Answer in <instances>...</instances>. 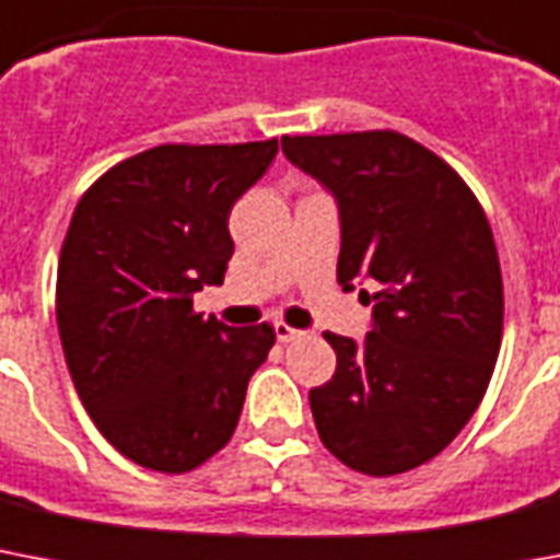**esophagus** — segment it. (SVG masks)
<instances>
[{
	"label": "esophagus",
	"mask_w": 560,
	"mask_h": 560,
	"mask_svg": "<svg viewBox=\"0 0 560 560\" xmlns=\"http://www.w3.org/2000/svg\"><path fill=\"white\" fill-rule=\"evenodd\" d=\"M275 332H277V341H283V343H289V341H298V338H303V329H294V326H289L285 324V320H280V324L275 326Z\"/></svg>",
	"instance_id": "34e87169"
}]
</instances>
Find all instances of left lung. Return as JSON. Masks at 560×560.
Masks as SVG:
<instances>
[{
    "mask_svg": "<svg viewBox=\"0 0 560 560\" xmlns=\"http://www.w3.org/2000/svg\"><path fill=\"white\" fill-rule=\"evenodd\" d=\"M283 153L338 199V283L375 280L366 341L324 332L338 366L308 393L317 436L352 471L405 474L448 448L494 373L503 275L486 210L396 129L283 136Z\"/></svg>",
    "mask_w": 560,
    "mask_h": 560,
    "instance_id": "left-lung-1",
    "label": "left lung"
}]
</instances>
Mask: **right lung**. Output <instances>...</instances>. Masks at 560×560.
<instances>
[{
	"mask_svg": "<svg viewBox=\"0 0 560 560\" xmlns=\"http://www.w3.org/2000/svg\"><path fill=\"white\" fill-rule=\"evenodd\" d=\"M277 155L248 144H159L80 196L57 266V326L80 401L112 448L185 474L234 436L248 378L277 335L194 308L225 280L228 213Z\"/></svg>",
	"mask_w": 560,
	"mask_h": 560,
	"instance_id": "1",
	"label": "right lung"
}]
</instances>
